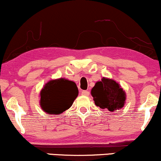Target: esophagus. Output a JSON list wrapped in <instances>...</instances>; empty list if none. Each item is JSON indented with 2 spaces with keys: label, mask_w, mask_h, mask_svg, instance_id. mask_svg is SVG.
<instances>
[{
  "label": "esophagus",
  "mask_w": 161,
  "mask_h": 161,
  "mask_svg": "<svg viewBox=\"0 0 161 161\" xmlns=\"http://www.w3.org/2000/svg\"><path fill=\"white\" fill-rule=\"evenodd\" d=\"M81 95L85 96H88L90 95V92L87 91V90H82L81 91Z\"/></svg>",
  "instance_id": "obj_1"
}]
</instances>
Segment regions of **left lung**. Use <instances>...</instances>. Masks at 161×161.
<instances>
[{"label": "left lung", "instance_id": "left-lung-1", "mask_svg": "<svg viewBox=\"0 0 161 161\" xmlns=\"http://www.w3.org/2000/svg\"><path fill=\"white\" fill-rule=\"evenodd\" d=\"M91 95L96 106L111 112L121 109L126 103V92L114 80L103 77L92 88Z\"/></svg>", "mask_w": 161, "mask_h": 161}]
</instances>
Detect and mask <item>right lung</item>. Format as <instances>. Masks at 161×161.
<instances>
[{"label": "right lung", "mask_w": 161, "mask_h": 161, "mask_svg": "<svg viewBox=\"0 0 161 161\" xmlns=\"http://www.w3.org/2000/svg\"><path fill=\"white\" fill-rule=\"evenodd\" d=\"M78 96V89L74 81L65 78L50 80L40 92V105L44 112L58 115L68 110Z\"/></svg>", "instance_id": "add662e5"}]
</instances>
